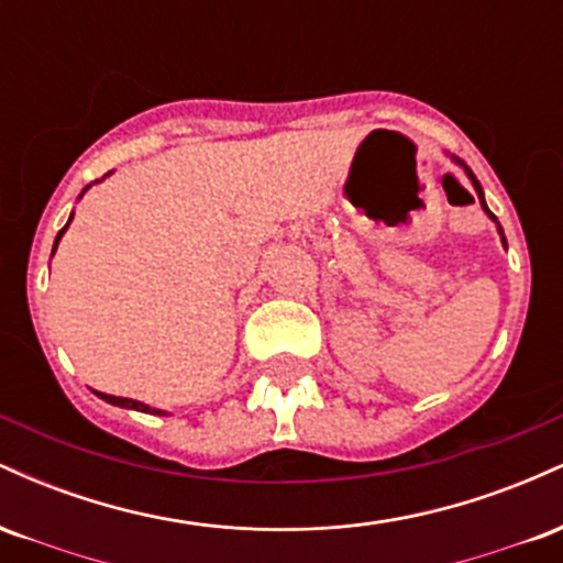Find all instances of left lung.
<instances>
[{
	"label": "left lung",
	"mask_w": 563,
	"mask_h": 563,
	"mask_svg": "<svg viewBox=\"0 0 563 563\" xmlns=\"http://www.w3.org/2000/svg\"><path fill=\"white\" fill-rule=\"evenodd\" d=\"M455 164H461V166H463V169H466V174H468V179H471V183H474V190H476V196H479V200H482V209H484V211H487V214H489V219H493V222H497V217L493 214V211H489V209H487V203H484V192H482V185H479V179H476V177H474V172H471V169H468V166H466V164H463V161H461V158H455ZM497 232H500V241H503V245H506V235H503V228H500V224H497Z\"/></svg>",
	"instance_id": "1"
}]
</instances>
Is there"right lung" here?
Returning a JSON list of instances; mask_svg holds the SVG:
<instances>
[{"mask_svg":"<svg viewBox=\"0 0 563 563\" xmlns=\"http://www.w3.org/2000/svg\"><path fill=\"white\" fill-rule=\"evenodd\" d=\"M108 177V174H106ZM102 177V179H106ZM89 187V185H87ZM87 187H84V190H87ZM70 219H74V214H70ZM70 219H68V224H70ZM68 224L66 228H63L60 232H57V238H55V245H53V254H55V249H57V241H60L63 238V232L68 230ZM97 397L100 399H106V402H111V405H119V407H129V410H140V412H153V416H166L164 410H156V407H147V405H142V402H137V399H126V397H113V394H100L97 391Z\"/></svg>","mask_w":563,"mask_h":563,"instance_id":"add662e5","label":"right lung"}]
</instances>
